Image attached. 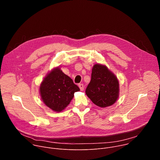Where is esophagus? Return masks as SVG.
Segmentation results:
<instances>
[{
	"instance_id": "obj_1",
	"label": "esophagus",
	"mask_w": 160,
	"mask_h": 160,
	"mask_svg": "<svg viewBox=\"0 0 160 160\" xmlns=\"http://www.w3.org/2000/svg\"><path fill=\"white\" fill-rule=\"evenodd\" d=\"M78 87H79V88H80V89L81 91H83V90H84V86H83V85L82 83L79 84V85H78Z\"/></svg>"
}]
</instances>
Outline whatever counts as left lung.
<instances>
[{"label":"left lung","instance_id":"8db88e82","mask_svg":"<svg viewBox=\"0 0 160 160\" xmlns=\"http://www.w3.org/2000/svg\"><path fill=\"white\" fill-rule=\"evenodd\" d=\"M85 93L96 105L105 108L112 105L118 98L119 83L117 78L106 66L95 64L91 80Z\"/></svg>","mask_w":160,"mask_h":160}]
</instances>
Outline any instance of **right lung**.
<instances>
[{
	"mask_svg": "<svg viewBox=\"0 0 160 160\" xmlns=\"http://www.w3.org/2000/svg\"><path fill=\"white\" fill-rule=\"evenodd\" d=\"M79 87L59 69L52 70L42 82L40 92L45 104L57 112L62 111L70 104Z\"/></svg>",
	"mask_w": 160,
	"mask_h": 160,
	"instance_id": "add662e5",
	"label": "right lung"
}]
</instances>
